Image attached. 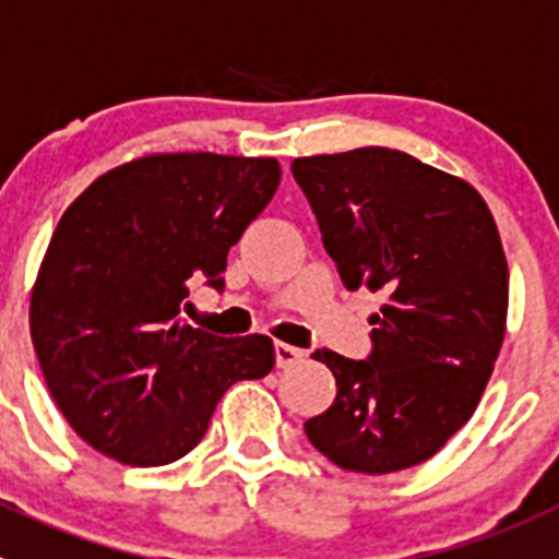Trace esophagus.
<instances>
[{
	"mask_svg": "<svg viewBox=\"0 0 559 559\" xmlns=\"http://www.w3.org/2000/svg\"><path fill=\"white\" fill-rule=\"evenodd\" d=\"M304 350L295 348V345H286V342H275V365L281 367V370H286V367L298 365V361H304Z\"/></svg>",
	"mask_w": 559,
	"mask_h": 559,
	"instance_id": "esophagus-1",
	"label": "esophagus"
}]
</instances>
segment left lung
<instances>
[{"instance_id":"1","label":"left lung","mask_w":559,"mask_h":559,"mask_svg":"<svg viewBox=\"0 0 559 559\" xmlns=\"http://www.w3.org/2000/svg\"><path fill=\"white\" fill-rule=\"evenodd\" d=\"M292 175L342 284L386 298L367 359L311 354L334 373L336 399L306 437L356 474L420 465L474 415L504 340L499 228L474 186L401 150L295 158Z\"/></svg>"}]
</instances>
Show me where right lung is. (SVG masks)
Masks as SVG:
<instances>
[{"label":"right lung","instance_id":"obj_1","mask_svg":"<svg viewBox=\"0 0 559 559\" xmlns=\"http://www.w3.org/2000/svg\"><path fill=\"white\" fill-rule=\"evenodd\" d=\"M275 158L147 155L94 180L60 217L29 300L55 404L92 449L169 465L203 440L230 384L275 365L264 334L180 323L198 278L223 292L228 250L273 200Z\"/></svg>","mask_w":559,"mask_h":559}]
</instances>
